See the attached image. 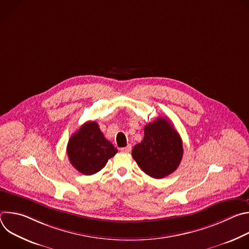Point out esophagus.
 <instances>
[{
    "mask_svg": "<svg viewBox=\"0 0 249 249\" xmlns=\"http://www.w3.org/2000/svg\"><path fill=\"white\" fill-rule=\"evenodd\" d=\"M131 150H132L131 145H128L127 147L122 148V149H121V151H122V152H124V153H130V152H131Z\"/></svg>",
    "mask_w": 249,
    "mask_h": 249,
    "instance_id": "obj_1",
    "label": "esophagus"
}]
</instances>
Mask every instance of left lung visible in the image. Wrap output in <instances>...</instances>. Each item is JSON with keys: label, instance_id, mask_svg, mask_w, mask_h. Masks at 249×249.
Masks as SVG:
<instances>
[{"label": "left lung", "instance_id": "1", "mask_svg": "<svg viewBox=\"0 0 249 249\" xmlns=\"http://www.w3.org/2000/svg\"><path fill=\"white\" fill-rule=\"evenodd\" d=\"M144 139L132 150V157L145 173L160 179L178 167L182 141L173 125L164 117L145 126Z\"/></svg>", "mask_w": 249, "mask_h": 249}]
</instances>
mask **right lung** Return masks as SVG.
Returning <instances> with one entry per match:
<instances>
[{
  "instance_id": "1",
  "label": "right lung",
  "mask_w": 249,
  "mask_h": 249,
  "mask_svg": "<svg viewBox=\"0 0 249 249\" xmlns=\"http://www.w3.org/2000/svg\"><path fill=\"white\" fill-rule=\"evenodd\" d=\"M70 162L81 173L91 175L102 169L117 153L94 121L86 122L70 138L67 146Z\"/></svg>"
}]
</instances>
